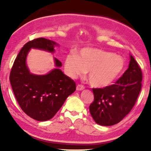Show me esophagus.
Wrapping results in <instances>:
<instances>
[{
  "instance_id": "1",
  "label": "esophagus",
  "mask_w": 151,
  "mask_h": 151,
  "mask_svg": "<svg viewBox=\"0 0 151 151\" xmlns=\"http://www.w3.org/2000/svg\"><path fill=\"white\" fill-rule=\"evenodd\" d=\"M85 89V87L83 86H81V85H78L77 87H76V90L77 91H81V90H83Z\"/></svg>"
}]
</instances>
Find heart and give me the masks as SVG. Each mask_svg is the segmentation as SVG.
Returning <instances> with one entry per match:
<instances>
[{"instance_id": "heart-1", "label": "heart", "mask_w": 151, "mask_h": 151, "mask_svg": "<svg viewBox=\"0 0 151 151\" xmlns=\"http://www.w3.org/2000/svg\"><path fill=\"white\" fill-rule=\"evenodd\" d=\"M65 71L75 78L88 71L92 86L104 88L119 78L126 68V61L122 56L110 51L96 48H83L78 55L70 53L65 56Z\"/></svg>"}]
</instances>
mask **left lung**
<instances>
[{"label": "left lung", "mask_w": 151, "mask_h": 151, "mask_svg": "<svg viewBox=\"0 0 151 151\" xmlns=\"http://www.w3.org/2000/svg\"><path fill=\"white\" fill-rule=\"evenodd\" d=\"M142 73L130 55L129 68L114 85L93 89L94 102L90 112L97 124L112 126L121 122L130 112L141 89Z\"/></svg>", "instance_id": "left-lung-1"}]
</instances>
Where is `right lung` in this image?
<instances>
[{
  "mask_svg": "<svg viewBox=\"0 0 151 151\" xmlns=\"http://www.w3.org/2000/svg\"><path fill=\"white\" fill-rule=\"evenodd\" d=\"M56 46L57 43L45 38L27 42L19 52L10 72V81L19 105L37 121L51 119L76 88V83L59 68L62 63L56 58H54L55 68L47 74L32 73L28 68L27 57L32 49L53 54Z\"/></svg>",
  "mask_w": 151,
  "mask_h": 151,
  "instance_id": "right-lung-1",
  "label": "right lung"
}]
</instances>
